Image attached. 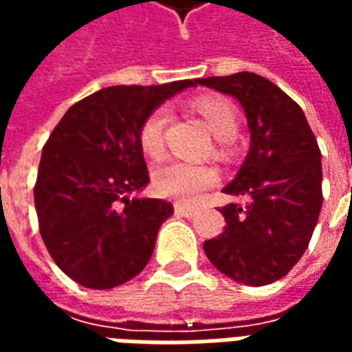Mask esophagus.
I'll list each match as a JSON object with an SVG mask.
<instances>
[{"label": "esophagus", "instance_id": "obj_1", "mask_svg": "<svg viewBox=\"0 0 352 352\" xmlns=\"http://www.w3.org/2000/svg\"><path fill=\"white\" fill-rule=\"evenodd\" d=\"M173 207H175L177 214H183V217H188V219L196 217V213H198V209H194L190 206H184V204H175Z\"/></svg>", "mask_w": 352, "mask_h": 352}]
</instances>
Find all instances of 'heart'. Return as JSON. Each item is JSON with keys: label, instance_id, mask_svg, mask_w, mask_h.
I'll use <instances>...</instances> for the list:
<instances>
[{"label": "heart", "instance_id": "1", "mask_svg": "<svg viewBox=\"0 0 352 352\" xmlns=\"http://www.w3.org/2000/svg\"><path fill=\"white\" fill-rule=\"evenodd\" d=\"M196 109L206 120L207 128L211 130L219 141L228 143L237 135L239 120L234 105L222 98H201L196 101ZM169 113L166 107L153 111L139 131V143L143 153L148 156H158L164 151V130L168 126ZM219 179L217 169L211 166H199L181 160L162 162L154 169V188L162 196L194 201L201 196V192L213 186Z\"/></svg>", "mask_w": 352, "mask_h": 352}]
</instances>
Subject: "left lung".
<instances>
[{
  "label": "left lung",
  "instance_id": "1",
  "mask_svg": "<svg viewBox=\"0 0 352 352\" xmlns=\"http://www.w3.org/2000/svg\"><path fill=\"white\" fill-rule=\"evenodd\" d=\"M236 98L247 116L251 146L222 192L245 204L222 207L224 232L204 243L207 258L230 279L264 287L302 258L322 207V164L302 107L272 80L241 72L198 79Z\"/></svg>",
  "mask_w": 352,
  "mask_h": 352
}]
</instances>
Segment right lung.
<instances>
[{"label": "right lung", "mask_w": 352, "mask_h": 352, "mask_svg": "<svg viewBox=\"0 0 352 352\" xmlns=\"http://www.w3.org/2000/svg\"><path fill=\"white\" fill-rule=\"evenodd\" d=\"M196 85L98 90L67 109L43 146L34 188L39 232L58 267L82 287H118L148 264L173 206L135 196L151 181L139 131L164 101Z\"/></svg>", "instance_id": "add662e5"}]
</instances>
